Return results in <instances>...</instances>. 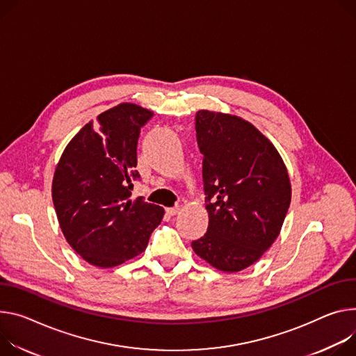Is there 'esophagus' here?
<instances>
[{
  "label": "esophagus",
  "mask_w": 356,
  "mask_h": 356,
  "mask_svg": "<svg viewBox=\"0 0 356 356\" xmlns=\"http://www.w3.org/2000/svg\"><path fill=\"white\" fill-rule=\"evenodd\" d=\"M180 211V207L179 206H176V207H169V209H166V213L169 214V216H176L177 213Z\"/></svg>",
  "instance_id": "1"
}]
</instances>
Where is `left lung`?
<instances>
[{"label":"left lung","instance_id":"obj_1","mask_svg":"<svg viewBox=\"0 0 356 356\" xmlns=\"http://www.w3.org/2000/svg\"><path fill=\"white\" fill-rule=\"evenodd\" d=\"M207 233L191 243L211 267L238 273L278 237L291 203V183L275 146L240 116L199 111Z\"/></svg>","mask_w":356,"mask_h":356}]
</instances>
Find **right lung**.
I'll list each match as a JSON object with an SVG mask.
<instances>
[{"label":"right lung","instance_id":"add662e5","mask_svg":"<svg viewBox=\"0 0 356 356\" xmlns=\"http://www.w3.org/2000/svg\"><path fill=\"white\" fill-rule=\"evenodd\" d=\"M153 112L123 102L90 120L63 150L52 179L59 227L92 266L111 268L142 254L165 209L131 199L138 139Z\"/></svg>","mask_w":356,"mask_h":356}]
</instances>
